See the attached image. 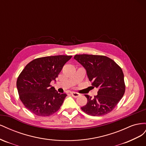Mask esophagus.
<instances>
[{
    "mask_svg": "<svg viewBox=\"0 0 146 146\" xmlns=\"http://www.w3.org/2000/svg\"><path fill=\"white\" fill-rule=\"evenodd\" d=\"M70 93L72 95V96H73L75 98H77V97L80 96V94H79V93H78V92H70Z\"/></svg>",
    "mask_w": 146,
    "mask_h": 146,
    "instance_id": "obj_1",
    "label": "esophagus"
}]
</instances>
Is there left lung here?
<instances>
[{
	"mask_svg": "<svg viewBox=\"0 0 146 146\" xmlns=\"http://www.w3.org/2000/svg\"><path fill=\"white\" fill-rule=\"evenodd\" d=\"M74 58L86 70L92 85L99 88L92 98L85 94L87 104L81 108L88 115L100 116L111 112L124 94L125 86L122 69L107 56L76 55Z\"/></svg>",
	"mask_w": 146,
	"mask_h": 146,
	"instance_id": "obj_1",
	"label": "left lung"
}]
</instances>
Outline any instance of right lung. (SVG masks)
<instances>
[{
	"instance_id": "obj_1",
	"label": "right lung",
	"mask_w": 146,
	"mask_h": 146,
	"mask_svg": "<svg viewBox=\"0 0 146 146\" xmlns=\"http://www.w3.org/2000/svg\"><path fill=\"white\" fill-rule=\"evenodd\" d=\"M72 56L56 55L35 59L25 66L17 78L19 98L26 108L39 116H48L60 108L67 95L50 85Z\"/></svg>"
}]
</instances>
